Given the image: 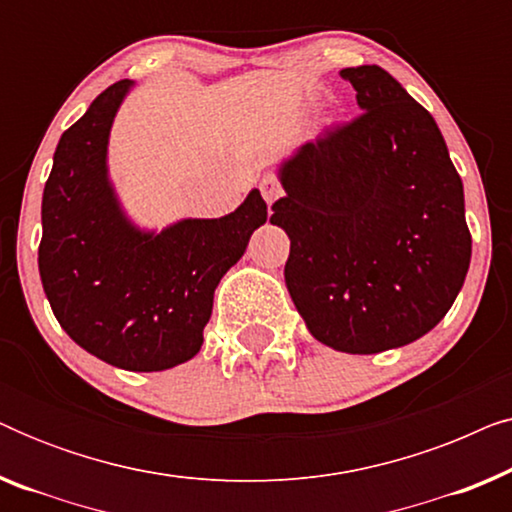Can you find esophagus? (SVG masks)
Here are the masks:
<instances>
[{"label":"esophagus","instance_id":"obj_1","mask_svg":"<svg viewBox=\"0 0 512 512\" xmlns=\"http://www.w3.org/2000/svg\"><path fill=\"white\" fill-rule=\"evenodd\" d=\"M258 191H261L263 200L268 202V205H272L279 195H282V184H279V179L275 177V174H263L261 181H258Z\"/></svg>","mask_w":512,"mask_h":512}]
</instances>
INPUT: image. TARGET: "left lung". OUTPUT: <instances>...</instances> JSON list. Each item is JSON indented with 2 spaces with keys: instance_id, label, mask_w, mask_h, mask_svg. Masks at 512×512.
<instances>
[{
  "instance_id": "1",
  "label": "left lung",
  "mask_w": 512,
  "mask_h": 512,
  "mask_svg": "<svg viewBox=\"0 0 512 512\" xmlns=\"http://www.w3.org/2000/svg\"><path fill=\"white\" fill-rule=\"evenodd\" d=\"M361 114L279 167L270 223L291 240L286 289L307 331L347 354L429 333L471 263L464 184L436 121L377 65L342 69Z\"/></svg>"
}]
</instances>
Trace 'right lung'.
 I'll list each match as a JSON object with an SVG mask.
<instances>
[{
    "label": "right lung",
    "mask_w": 512,
    "mask_h": 512,
    "mask_svg": "<svg viewBox=\"0 0 512 512\" xmlns=\"http://www.w3.org/2000/svg\"><path fill=\"white\" fill-rule=\"evenodd\" d=\"M130 88V79L109 86L62 132L41 200L39 275L76 345L116 368L153 373L200 352L214 289L268 221V205L254 188L221 219L139 230L107 172L109 130Z\"/></svg>",
    "instance_id": "obj_1"
}]
</instances>
